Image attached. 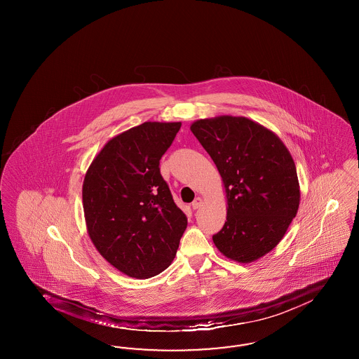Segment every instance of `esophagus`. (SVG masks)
Listing matches in <instances>:
<instances>
[{"label": "esophagus", "instance_id": "obj_1", "mask_svg": "<svg viewBox=\"0 0 359 359\" xmlns=\"http://www.w3.org/2000/svg\"><path fill=\"white\" fill-rule=\"evenodd\" d=\"M201 205H203V198H201V197H197L195 201L192 203V208H194L195 210L196 209H198V208L201 207Z\"/></svg>", "mask_w": 359, "mask_h": 359}]
</instances>
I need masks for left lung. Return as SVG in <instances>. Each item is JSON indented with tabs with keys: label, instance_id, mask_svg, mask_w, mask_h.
<instances>
[{
	"label": "left lung",
	"instance_id": "8db88e82",
	"mask_svg": "<svg viewBox=\"0 0 359 359\" xmlns=\"http://www.w3.org/2000/svg\"><path fill=\"white\" fill-rule=\"evenodd\" d=\"M191 131L222 177L228 215L213 236L221 254L251 263L282 241L300 204L294 159L273 131L246 117L197 120Z\"/></svg>",
	"mask_w": 359,
	"mask_h": 359
}]
</instances>
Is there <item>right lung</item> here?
Returning a JSON list of instances; mask_svg holds the SVG:
<instances>
[{
  "mask_svg": "<svg viewBox=\"0 0 359 359\" xmlns=\"http://www.w3.org/2000/svg\"><path fill=\"white\" fill-rule=\"evenodd\" d=\"M182 122H143L109 140L83 183L89 238L118 271L149 279L172 261L187 229L159 161Z\"/></svg>",
  "mask_w": 359,
  "mask_h": 359,
  "instance_id": "add662e5",
  "label": "right lung"
}]
</instances>
